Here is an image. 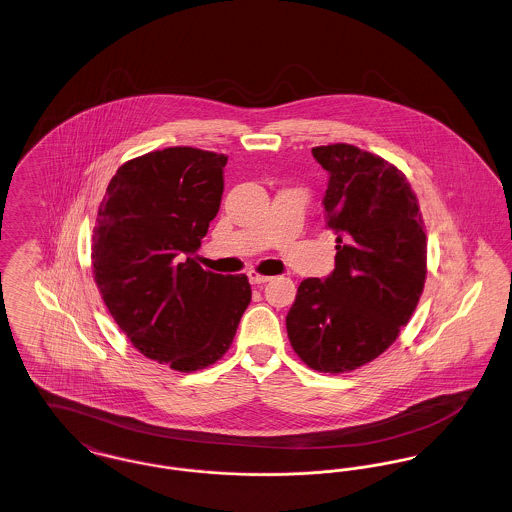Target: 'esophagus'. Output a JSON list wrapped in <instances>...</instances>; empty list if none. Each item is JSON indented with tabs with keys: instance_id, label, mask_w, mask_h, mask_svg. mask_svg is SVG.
Masks as SVG:
<instances>
[{
	"instance_id": "esophagus-1",
	"label": "esophagus",
	"mask_w": 512,
	"mask_h": 512,
	"mask_svg": "<svg viewBox=\"0 0 512 512\" xmlns=\"http://www.w3.org/2000/svg\"><path fill=\"white\" fill-rule=\"evenodd\" d=\"M247 276H249V282H251V284H265V282L270 280V276H265V274H261V272H257V270H249Z\"/></svg>"
}]
</instances>
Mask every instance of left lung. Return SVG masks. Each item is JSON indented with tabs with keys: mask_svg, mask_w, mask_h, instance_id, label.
<instances>
[{
	"mask_svg": "<svg viewBox=\"0 0 512 512\" xmlns=\"http://www.w3.org/2000/svg\"><path fill=\"white\" fill-rule=\"evenodd\" d=\"M330 174L324 209L336 238V268L299 284L286 317L297 357L341 374L380 357L413 317L426 282L428 238L407 176L349 144L313 147Z\"/></svg>",
	"mask_w": 512,
	"mask_h": 512,
	"instance_id": "obj_1",
	"label": "left lung"
}]
</instances>
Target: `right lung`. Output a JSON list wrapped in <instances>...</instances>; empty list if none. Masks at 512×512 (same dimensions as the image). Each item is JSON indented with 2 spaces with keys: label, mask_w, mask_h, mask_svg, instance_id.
Wrapping results in <instances>:
<instances>
[{
  "label": "right lung",
  "mask_w": 512,
  "mask_h": 512,
  "mask_svg": "<svg viewBox=\"0 0 512 512\" xmlns=\"http://www.w3.org/2000/svg\"><path fill=\"white\" fill-rule=\"evenodd\" d=\"M228 157L167 147L119 167L99 203L92 272L130 343L178 372L215 365L251 301L245 274H215L195 251L217 217Z\"/></svg>",
  "instance_id": "right-lung-1"
}]
</instances>
